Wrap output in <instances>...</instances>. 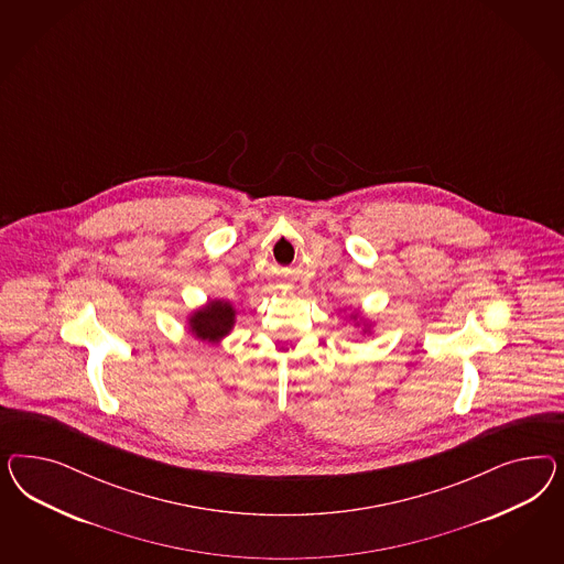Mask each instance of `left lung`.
<instances>
[{
  "mask_svg": "<svg viewBox=\"0 0 564 564\" xmlns=\"http://www.w3.org/2000/svg\"><path fill=\"white\" fill-rule=\"evenodd\" d=\"M234 307L225 302H210L192 316V330L205 341H219L234 326Z\"/></svg>",
  "mask_w": 564,
  "mask_h": 564,
  "instance_id": "left-lung-1",
  "label": "left lung"
}]
</instances>
